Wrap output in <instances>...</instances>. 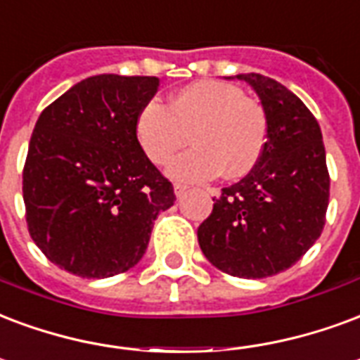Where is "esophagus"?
<instances>
[{
  "label": "esophagus",
  "mask_w": 360,
  "mask_h": 360,
  "mask_svg": "<svg viewBox=\"0 0 360 360\" xmlns=\"http://www.w3.org/2000/svg\"><path fill=\"white\" fill-rule=\"evenodd\" d=\"M173 193H175L177 198H183L185 193H187V187H185V185H181V183H175V185H173Z\"/></svg>",
  "instance_id": "obj_1"
}]
</instances>
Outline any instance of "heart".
Listing matches in <instances>:
<instances>
[{
    "instance_id": "1",
    "label": "heart",
    "mask_w": 360,
    "mask_h": 360,
    "mask_svg": "<svg viewBox=\"0 0 360 360\" xmlns=\"http://www.w3.org/2000/svg\"><path fill=\"white\" fill-rule=\"evenodd\" d=\"M135 133L143 153L156 166H169V175L183 183H204L221 172L240 179L262 160L269 127L263 106L240 87L219 79H202L183 87L169 103L156 98L141 106Z\"/></svg>"
}]
</instances>
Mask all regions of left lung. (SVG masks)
Listing matches in <instances>:
<instances>
[{
	"instance_id": "obj_1",
	"label": "left lung",
	"mask_w": 360,
	"mask_h": 360,
	"mask_svg": "<svg viewBox=\"0 0 360 360\" xmlns=\"http://www.w3.org/2000/svg\"><path fill=\"white\" fill-rule=\"evenodd\" d=\"M267 116L259 164L221 188L198 244L212 265L240 278H265L294 265L326 223L330 175L319 122L294 93L262 74H238Z\"/></svg>"
}]
</instances>
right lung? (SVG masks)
I'll use <instances>...</instances> for the list:
<instances>
[{"label": "right lung", "instance_id": "1", "mask_svg": "<svg viewBox=\"0 0 360 360\" xmlns=\"http://www.w3.org/2000/svg\"><path fill=\"white\" fill-rule=\"evenodd\" d=\"M158 85L154 76L98 74L39 114L22 169L26 225L72 275L106 278L137 265L156 215L175 202L135 133Z\"/></svg>", "mask_w": 360, "mask_h": 360}]
</instances>
